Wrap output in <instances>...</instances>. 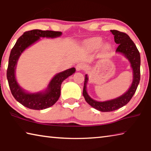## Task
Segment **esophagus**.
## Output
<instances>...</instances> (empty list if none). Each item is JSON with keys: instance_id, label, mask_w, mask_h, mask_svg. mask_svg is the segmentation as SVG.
Wrapping results in <instances>:
<instances>
[{"instance_id": "esophagus-1", "label": "esophagus", "mask_w": 151, "mask_h": 151, "mask_svg": "<svg viewBox=\"0 0 151 151\" xmlns=\"http://www.w3.org/2000/svg\"><path fill=\"white\" fill-rule=\"evenodd\" d=\"M86 68V65H85L84 63H82V62L79 63L76 65V70H78V71L84 70Z\"/></svg>"}]
</instances>
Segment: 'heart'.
I'll return each instance as SVG.
<instances>
[{
	"instance_id": "obj_1",
	"label": "heart",
	"mask_w": 151,
	"mask_h": 151,
	"mask_svg": "<svg viewBox=\"0 0 151 151\" xmlns=\"http://www.w3.org/2000/svg\"><path fill=\"white\" fill-rule=\"evenodd\" d=\"M102 44V39L100 37H92L91 39L88 40L87 42L88 46L92 49H97L99 47H100ZM105 48L108 49L109 48V46L108 45H106Z\"/></svg>"
}]
</instances>
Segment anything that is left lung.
Here are the masks:
<instances>
[{
	"label": "left lung",
	"instance_id": "8db88e82",
	"mask_svg": "<svg viewBox=\"0 0 151 151\" xmlns=\"http://www.w3.org/2000/svg\"><path fill=\"white\" fill-rule=\"evenodd\" d=\"M110 32L114 35L115 42L118 44L116 52L123 54L130 62L131 66L133 69V79L129 89L121 96L111 100L105 101V102H98V101L93 100L88 94L86 92V84L88 78L87 75H85L83 92L84 99L89 105L98 110L103 112L116 110V109L124 106L129 102L136 92L141 77V57L135 44L131 40L129 36L125 33L115 29L111 30Z\"/></svg>",
	"mask_w": 151,
	"mask_h": 151
}]
</instances>
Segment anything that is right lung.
<instances>
[{"label": "right lung", "mask_w": 151, "mask_h": 151, "mask_svg": "<svg viewBox=\"0 0 151 151\" xmlns=\"http://www.w3.org/2000/svg\"><path fill=\"white\" fill-rule=\"evenodd\" d=\"M61 34V32L51 30H30L24 32V34L18 38L11 50L6 72L8 82L14 98L26 108L40 110L53 106L59 100L61 94V86L63 81L75 72L76 69L73 67L57 74L52 78L47 88L44 92L37 93L25 92L16 81L15 77L16 67L19 57L22 52L27 47L39 40L40 37L54 38L59 37Z\"/></svg>", "instance_id": "1"}]
</instances>
